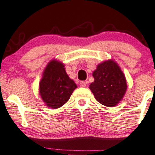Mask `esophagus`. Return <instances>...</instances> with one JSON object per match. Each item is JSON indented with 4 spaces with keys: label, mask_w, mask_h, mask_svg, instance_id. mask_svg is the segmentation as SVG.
<instances>
[{
    "label": "esophagus",
    "mask_w": 155,
    "mask_h": 155,
    "mask_svg": "<svg viewBox=\"0 0 155 155\" xmlns=\"http://www.w3.org/2000/svg\"><path fill=\"white\" fill-rule=\"evenodd\" d=\"M80 86L82 87V88H85V87H86V82L81 81V83H80Z\"/></svg>",
    "instance_id": "1"
}]
</instances>
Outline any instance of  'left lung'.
Here are the masks:
<instances>
[{
	"label": "left lung",
	"instance_id": "obj_1",
	"mask_svg": "<svg viewBox=\"0 0 155 155\" xmlns=\"http://www.w3.org/2000/svg\"><path fill=\"white\" fill-rule=\"evenodd\" d=\"M94 81L89 85L96 101L112 107L123 100L127 90L126 78L120 67L112 59L99 64L93 72Z\"/></svg>",
	"mask_w": 155,
	"mask_h": 155
}]
</instances>
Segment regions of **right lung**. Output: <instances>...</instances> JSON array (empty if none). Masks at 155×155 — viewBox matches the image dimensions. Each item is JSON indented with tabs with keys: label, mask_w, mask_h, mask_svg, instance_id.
Segmentation results:
<instances>
[{
	"label": "right lung",
	"mask_w": 155,
	"mask_h": 155,
	"mask_svg": "<svg viewBox=\"0 0 155 155\" xmlns=\"http://www.w3.org/2000/svg\"><path fill=\"white\" fill-rule=\"evenodd\" d=\"M77 85L67 74L64 64L56 59L48 63L39 83V93L47 107L57 109L68 100Z\"/></svg>",
	"instance_id": "1"
}]
</instances>
